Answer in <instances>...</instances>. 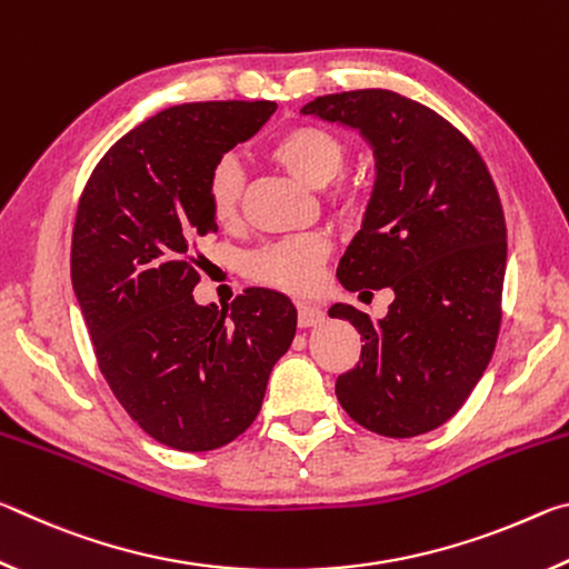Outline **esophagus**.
I'll use <instances>...</instances> for the list:
<instances>
[{
  "mask_svg": "<svg viewBox=\"0 0 569 569\" xmlns=\"http://www.w3.org/2000/svg\"><path fill=\"white\" fill-rule=\"evenodd\" d=\"M323 321H326V313L319 306L298 303V326H301V329H311V326H319Z\"/></svg>",
  "mask_w": 569,
  "mask_h": 569,
  "instance_id": "1",
  "label": "esophagus"
}]
</instances>
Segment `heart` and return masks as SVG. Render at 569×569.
<instances>
[{
	"mask_svg": "<svg viewBox=\"0 0 569 569\" xmlns=\"http://www.w3.org/2000/svg\"><path fill=\"white\" fill-rule=\"evenodd\" d=\"M268 158L301 178L306 186H329V198L349 206L356 188L339 178L349 162V146L341 134L316 122H298L276 134L268 146ZM208 208L220 226H233L240 218L246 196V170L236 158H220L208 172ZM331 253V238L326 233H303L273 246H266L248 258V273L258 283L291 293H308L319 283V273Z\"/></svg>",
	"mask_w": 569,
	"mask_h": 569,
	"instance_id": "heart-1",
	"label": "heart"
}]
</instances>
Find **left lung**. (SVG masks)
<instances>
[{
	"instance_id": "1",
	"label": "left lung",
	"mask_w": 569,
	"mask_h": 569,
	"mask_svg": "<svg viewBox=\"0 0 569 569\" xmlns=\"http://www.w3.org/2000/svg\"><path fill=\"white\" fill-rule=\"evenodd\" d=\"M301 112L371 142L377 182L336 276L349 291H393L377 323L353 306L329 308L363 341L336 397L381 437L427 435L461 409L497 346L507 268L497 186L467 134L399 92L323 94Z\"/></svg>"
}]
</instances>
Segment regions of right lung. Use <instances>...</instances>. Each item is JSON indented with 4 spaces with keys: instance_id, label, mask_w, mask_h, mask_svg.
<instances>
[{
    "instance_id": "obj_1",
    "label": "right lung",
    "mask_w": 569,
    "mask_h": 569,
    "mask_svg": "<svg viewBox=\"0 0 569 569\" xmlns=\"http://www.w3.org/2000/svg\"><path fill=\"white\" fill-rule=\"evenodd\" d=\"M276 102H188L114 142L80 196L72 288L104 381L160 445L210 451L253 423L296 336L291 298L246 288L198 306V240L218 230L206 182Z\"/></svg>"
}]
</instances>
